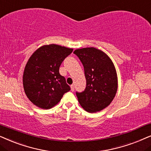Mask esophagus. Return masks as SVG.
Returning <instances> with one entry per match:
<instances>
[{
	"mask_svg": "<svg viewBox=\"0 0 151 151\" xmlns=\"http://www.w3.org/2000/svg\"><path fill=\"white\" fill-rule=\"evenodd\" d=\"M70 88H71V90H72V91L73 92L74 90V85H71V86H70Z\"/></svg>",
	"mask_w": 151,
	"mask_h": 151,
	"instance_id": "esophagus-1",
	"label": "esophagus"
}]
</instances>
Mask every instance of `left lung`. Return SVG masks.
<instances>
[{
	"instance_id": "1",
	"label": "left lung",
	"mask_w": 151,
	"mask_h": 151,
	"mask_svg": "<svg viewBox=\"0 0 151 151\" xmlns=\"http://www.w3.org/2000/svg\"><path fill=\"white\" fill-rule=\"evenodd\" d=\"M84 68L86 87L76 92L80 105L88 112H96L107 107L117 90V76L110 57L95 47H86L74 51Z\"/></svg>"
}]
</instances>
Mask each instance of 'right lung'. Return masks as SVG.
<instances>
[{
    "mask_svg": "<svg viewBox=\"0 0 151 151\" xmlns=\"http://www.w3.org/2000/svg\"><path fill=\"white\" fill-rule=\"evenodd\" d=\"M72 51V48L50 44L41 46L29 57L23 72V88L37 107L50 109L70 90L65 77L59 74V67Z\"/></svg>",
    "mask_w": 151,
    "mask_h": 151,
    "instance_id": "obj_1",
    "label": "right lung"
}]
</instances>
